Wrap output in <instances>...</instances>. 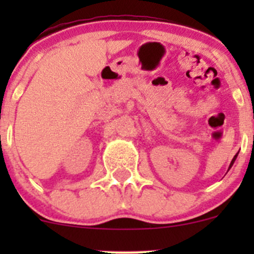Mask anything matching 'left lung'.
Returning <instances> with one entry per match:
<instances>
[{
  "mask_svg": "<svg viewBox=\"0 0 254 254\" xmlns=\"http://www.w3.org/2000/svg\"><path fill=\"white\" fill-rule=\"evenodd\" d=\"M236 157H237V155H236V156H235V157H234V158H232V161H231V165H230V168H231V166H232V165H234V162H235V160H236Z\"/></svg>",
  "mask_w": 254,
  "mask_h": 254,
  "instance_id": "1",
  "label": "left lung"
}]
</instances>
